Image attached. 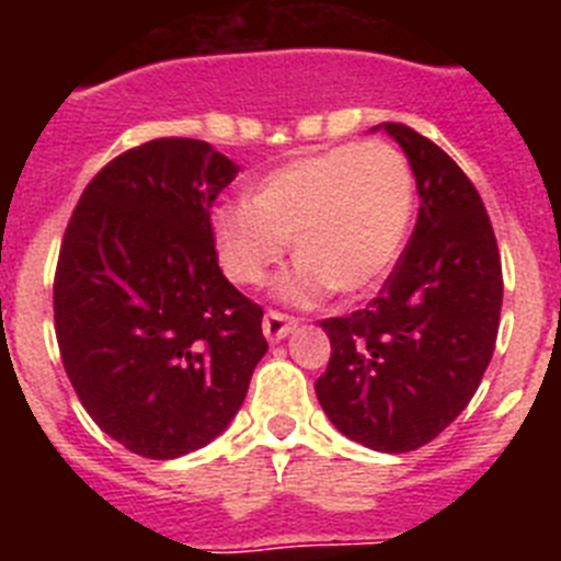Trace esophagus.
<instances>
[{"label": "esophagus", "instance_id": "esophagus-1", "mask_svg": "<svg viewBox=\"0 0 561 561\" xmlns=\"http://www.w3.org/2000/svg\"><path fill=\"white\" fill-rule=\"evenodd\" d=\"M295 323H297V320L291 314H284V311L270 309L264 314V334H266V340H270V342H280L286 334H289L291 329H295Z\"/></svg>", "mask_w": 561, "mask_h": 561}]
</instances>
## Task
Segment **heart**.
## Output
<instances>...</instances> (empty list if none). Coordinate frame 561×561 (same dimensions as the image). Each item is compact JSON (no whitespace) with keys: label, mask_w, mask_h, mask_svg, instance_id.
Returning a JSON list of instances; mask_svg holds the SVG:
<instances>
[{"label":"heart","mask_w":561,"mask_h":561,"mask_svg":"<svg viewBox=\"0 0 561 561\" xmlns=\"http://www.w3.org/2000/svg\"><path fill=\"white\" fill-rule=\"evenodd\" d=\"M415 207L404 153L388 142H351L266 173L247 202L213 210L221 266L241 286H261L286 247L300 257L277 291L314 304L331 289L362 295L396 264Z\"/></svg>","instance_id":"heart-1"}]
</instances>
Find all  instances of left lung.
<instances>
[{
	"mask_svg": "<svg viewBox=\"0 0 561 561\" xmlns=\"http://www.w3.org/2000/svg\"><path fill=\"white\" fill-rule=\"evenodd\" d=\"M385 131L408 153L419 219L379 295L320 320L331 359L314 390L342 435L376 453H413L458 419L492 362L503 266L458 162L404 123Z\"/></svg>",
	"mask_w": 561,
	"mask_h": 561,
	"instance_id": "1",
	"label": "left lung"
}]
</instances>
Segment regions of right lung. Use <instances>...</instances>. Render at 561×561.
I'll list each match as a JSON object with an SVG mask.
<instances>
[{"label": "right lung", "mask_w": 561, "mask_h": 561, "mask_svg": "<svg viewBox=\"0 0 561 561\" xmlns=\"http://www.w3.org/2000/svg\"><path fill=\"white\" fill-rule=\"evenodd\" d=\"M238 165L160 137L101 168L58 252L56 336L78 399L134 455L180 458L238 413L264 309L221 275L210 210Z\"/></svg>", "instance_id": "right-lung-1"}]
</instances>
